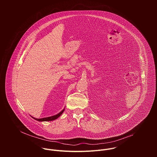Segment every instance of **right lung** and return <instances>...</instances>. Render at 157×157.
Returning <instances> with one entry per match:
<instances>
[{"instance_id":"1","label":"right lung","mask_w":157,"mask_h":157,"mask_svg":"<svg viewBox=\"0 0 157 157\" xmlns=\"http://www.w3.org/2000/svg\"><path fill=\"white\" fill-rule=\"evenodd\" d=\"M64 110V109L62 111H61L59 114H56V115H55V116H53L48 117L42 118V119H36V118H33H33L34 119L38 121H52L55 120V119H56L57 118H58V117L63 114Z\"/></svg>"}]
</instances>
